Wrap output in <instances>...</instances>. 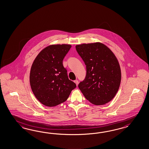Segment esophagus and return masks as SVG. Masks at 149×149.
Instances as JSON below:
<instances>
[{"mask_svg":"<svg viewBox=\"0 0 149 149\" xmlns=\"http://www.w3.org/2000/svg\"><path fill=\"white\" fill-rule=\"evenodd\" d=\"M74 82L76 83V84L77 86L78 84V81H77V80H76V81H74Z\"/></svg>","mask_w":149,"mask_h":149,"instance_id":"34e87169","label":"esophagus"}]
</instances>
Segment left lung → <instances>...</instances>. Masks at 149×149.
Segmentation results:
<instances>
[{
  "instance_id": "obj_1",
  "label": "left lung",
  "mask_w": 149,
  "mask_h": 149,
  "mask_svg": "<svg viewBox=\"0 0 149 149\" xmlns=\"http://www.w3.org/2000/svg\"><path fill=\"white\" fill-rule=\"evenodd\" d=\"M76 48L86 68L85 79L78 85L82 94L95 105L110 102L119 90L121 79L114 54L100 42L78 45Z\"/></svg>"
}]
</instances>
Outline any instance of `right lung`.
<instances>
[{"label":"right lung","instance_id":"obj_1","mask_svg":"<svg viewBox=\"0 0 149 149\" xmlns=\"http://www.w3.org/2000/svg\"><path fill=\"white\" fill-rule=\"evenodd\" d=\"M70 45H52L39 53L32 64L30 84L35 96L43 105L56 106L66 101L76 85L68 79L63 61Z\"/></svg>","mask_w":149,"mask_h":149}]
</instances>
